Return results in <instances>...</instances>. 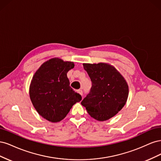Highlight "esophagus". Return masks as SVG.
<instances>
[{
	"instance_id": "34e87169",
	"label": "esophagus",
	"mask_w": 161,
	"mask_h": 161,
	"mask_svg": "<svg viewBox=\"0 0 161 161\" xmlns=\"http://www.w3.org/2000/svg\"><path fill=\"white\" fill-rule=\"evenodd\" d=\"M77 92H79V93L80 95H82V94H83V92H82V91L81 89L78 90V91H77Z\"/></svg>"
}]
</instances>
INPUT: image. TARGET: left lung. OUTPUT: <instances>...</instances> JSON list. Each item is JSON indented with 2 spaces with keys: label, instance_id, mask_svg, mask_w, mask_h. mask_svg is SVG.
<instances>
[{
  "label": "left lung",
  "instance_id": "left-lung-1",
  "mask_svg": "<svg viewBox=\"0 0 161 161\" xmlns=\"http://www.w3.org/2000/svg\"><path fill=\"white\" fill-rule=\"evenodd\" d=\"M92 82L89 93L81 101L88 114L98 121L115 115L127 101L128 85L115 68L107 63L83 64Z\"/></svg>",
  "mask_w": 161,
  "mask_h": 161
}]
</instances>
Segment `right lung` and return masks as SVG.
Segmentation results:
<instances>
[{
  "label": "right lung",
  "mask_w": 161,
  "mask_h": 161,
  "mask_svg": "<svg viewBox=\"0 0 161 161\" xmlns=\"http://www.w3.org/2000/svg\"><path fill=\"white\" fill-rule=\"evenodd\" d=\"M75 67L72 62L53 58L45 62L33 75L30 96L34 108L43 118L58 122L69 114L82 97L70 86L67 72Z\"/></svg>",
  "instance_id": "obj_1"
}]
</instances>
